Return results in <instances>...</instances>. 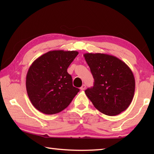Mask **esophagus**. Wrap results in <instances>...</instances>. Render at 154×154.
Masks as SVG:
<instances>
[{
	"mask_svg": "<svg viewBox=\"0 0 154 154\" xmlns=\"http://www.w3.org/2000/svg\"><path fill=\"white\" fill-rule=\"evenodd\" d=\"M85 88H86L85 85H83L81 86V87L80 88V89H81V91H84L85 89Z\"/></svg>",
	"mask_w": 154,
	"mask_h": 154,
	"instance_id": "1",
	"label": "esophagus"
}]
</instances>
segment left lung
<instances>
[{
    "instance_id": "obj_1",
    "label": "left lung",
    "mask_w": 154,
    "mask_h": 154,
    "mask_svg": "<svg viewBox=\"0 0 154 154\" xmlns=\"http://www.w3.org/2000/svg\"><path fill=\"white\" fill-rule=\"evenodd\" d=\"M94 82L85 91L94 106L108 116H116L127 109L133 99L135 79L124 61L105 54L83 55Z\"/></svg>"
}]
</instances>
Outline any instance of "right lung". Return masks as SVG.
<instances>
[{"mask_svg": "<svg viewBox=\"0 0 154 154\" xmlns=\"http://www.w3.org/2000/svg\"><path fill=\"white\" fill-rule=\"evenodd\" d=\"M78 54L76 51H50L32 63L26 87L32 105L38 110L54 114L69 105L79 89L73 86L67 69Z\"/></svg>", "mask_w": 154, "mask_h": 154, "instance_id": "add662e5", "label": "right lung"}]
</instances>
